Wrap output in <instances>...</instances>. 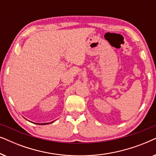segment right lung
<instances>
[{
  "instance_id": "1",
  "label": "right lung",
  "mask_w": 156,
  "mask_h": 156,
  "mask_svg": "<svg viewBox=\"0 0 156 156\" xmlns=\"http://www.w3.org/2000/svg\"><path fill=\"white\" fill-rule=\"evenodd\" d=\"M36 124H38V123H36ZM40 125H45V124H48V123H40Z\"/></svg>"
}]
</instances>
